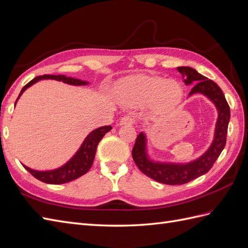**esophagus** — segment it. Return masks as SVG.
<instances>
[{
    "label": "esophagus",
    "mask_w": 248,
    "mask_h": 248,
    "mask_svg": "<svg viewBox=\"0 0 248 248\" xmlns=\"http://www.w3.org/2000/svg\"><path fill=\"white\" fill-rule=\"evenodd\" d=\"M135 123V117L132 115H125L120 119V124H133Z\"/></svg>",
    "instance_id": "obj_1"
}]
</instances>
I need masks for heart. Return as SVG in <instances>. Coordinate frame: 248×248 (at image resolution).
Wrapping results in <instances>:
<instances>
[{"instance_id": "obj_1", "label": "heart", "mask_w": 248, "mask_h": 248, "mask_svg": "<svg viewBox=\"0 0 248 248\" xmlns=\"http://www.w3.org/2000/svg\"><path fill=\"white\" fill-rule=\"evenodd\" d=\"M116 94L126 104L145 105L153 101L158 109L170 110L180 103L183 92L175 80L139 74L120 80Z\"/></svg>"}]
</instances>
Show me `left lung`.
Segmentation results:
<instances>
[{
	"instance_id": "1",
	"label": "left lung",
	"mask_w": 248,
	"mask_h": 248,
	"mask_svg": "<svg viewBox=\"0 0 248 248\" xmlns=\"http://www.w3.org/2000/svg\"><path fill=\"white\" fill-rule=\"evenodd\" d=\"M177 70L182 75L183 81L186 86L194 85L188 96L198 93L204 95L215 105L218 111V118L215 125L213 142L209 148L199 158L186 163L152 160L148 154L147 135L144 132L139 133L134 148L132 150V156L136 166L150 178L169 186L185 185L206 174L212 169L225 147L228 123L231 118L230 106L223 92L215 81L206 78L190 67H178Z\"/></svg>"
}]
</instances>
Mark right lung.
<instances>
[{"label":"right lung","mask_w":248,"mask_h":248,"mask_svg":"<svg viewBox=\"0 0 248 248\" xmlns=\"http://www.w3.org/2000/svg\"><path fill=\"white\" fill-rule=\"evenodd\" d=\"M43 79H54V80L62 81L65 82V84L72 85V86H86L89 84V81L87 80H81L78 78H70V76L62 75V74L60 75L46 74L42 76H36L35 78L30 80L28 84L22 89L20 95H18L16 98V101L21 97V95L25 92V90H27L29 87L34 85L35 82ZM16 101L15 104V107L16 105ZM111 129H112L111 125H105V126H100L98 129L93 130L91 133H89V135L85 138V140L82 141L78 152H76V153L71 157V159L58 169L49 170H37L30 169L25 166V164H23V167L26 169L31 175L35 177L36 179H39L45 183H49V185H62V183H67V182L78 179V177L85 175L88 170L91 169L94 158H95V153H96L97 145L101 140V138L106 135V133L111 131Z\"/></svg>","instance_id":"add662e5"}]
</instances>
